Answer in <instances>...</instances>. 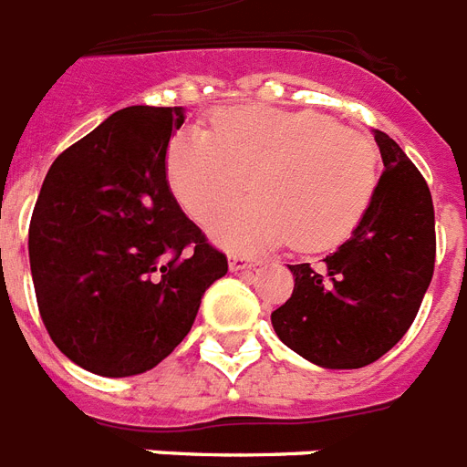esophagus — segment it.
Wrapping results in <instances>:
<instances>
[{
    "mask_svg": "<svg viewBox=\"0 0 467 467\" xmlns=\"http://www.w3.org/2000/svg\"><path fill=\"white\" fill-rule=\"evenodd\" d=\"M260 260H253V257H244V255H231L229 257V267L231 272H248L255 270Z\"/></svg>",
    "mask_w": 467,
    "mask_h": 467,
    "instance_id": "obj_1",
    "label": "esophagus"
}]
</instances>
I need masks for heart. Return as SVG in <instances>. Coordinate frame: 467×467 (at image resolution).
Instances as JSON below:
<instances>
[{"mask_svg": "<svg viewBox=\"0 0 467 467\" xmlns=\"http://www.w3.org/2000/svg\"><path fill=\"white\" fill-rule=\"evenodd\" d=\"M376 147L316 110L241 106L219 110L212 132L188 130L166 151L175 202L207 223L238 197H253L212 223V238L234 253L294 241L301 251L337 245L357 226L376 188Z\"/></svg>", "mask_w": 467, "mask_h": 467, "instance_id": "1", "label": "heart"}]
</instances>
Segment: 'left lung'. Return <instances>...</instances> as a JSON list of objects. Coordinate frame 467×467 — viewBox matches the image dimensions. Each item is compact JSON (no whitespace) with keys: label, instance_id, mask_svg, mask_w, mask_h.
<instances>
[{"label":"left lung","instance_id":"8db88e82","mask_svg":"<svg viewBox=\"0 0 467 467\" xmlns=\"http://www.w3.org/2000/svg\"><path fill=\"white\" fill-rule=\"evenodd\" d=\"M383 173L352 236L320 265H289L294 292L272 311L289 349L323 368H361L400 342L434 275V204L427 181L374 130Z\"/></svg>","mask_w":467,"mask_h":467}]
</instances>
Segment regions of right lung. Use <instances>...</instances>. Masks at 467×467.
<instances>
[{"instance_id": "1", "label": "right lung", "mask_w": 467, "mask_h": 467, "mask_svg": "<svg viewBox=\"0 0 467 467\" xmlns=\"http://www.w3.org/2000/svg\"><path fill=\"white\" fill-rule=\"evenodd\" d=\"M182 122V108H122L45 175L28 229L40 318L59 352L91 374L154 368L229 270L166 181Z\"/></svg>"}]
</instances>
